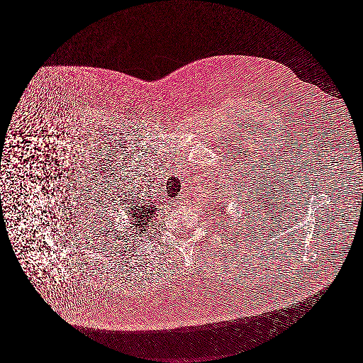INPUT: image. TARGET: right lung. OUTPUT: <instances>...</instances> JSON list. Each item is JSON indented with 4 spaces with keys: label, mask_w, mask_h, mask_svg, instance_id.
<instances>
[{
    "label": "right lung",
    "mask_w": 363,
    "mask_h": 363,
    "mask_svg": "<svg viewBox=\"0 0 363 363\" xmlns=\"http://www.w3.org/2000/svg\"><path fill=\"white\" fill-rule=\"evenodd\" d=\"M155 208L150 206V205H143V206H134L132 209L133 225L137 228V230L140 231L141 234L146 233L147 225L149 222L153 218L155 214Z\"/></svg>",
    "instance_id": "right-lung-1"
}]
</instances>
